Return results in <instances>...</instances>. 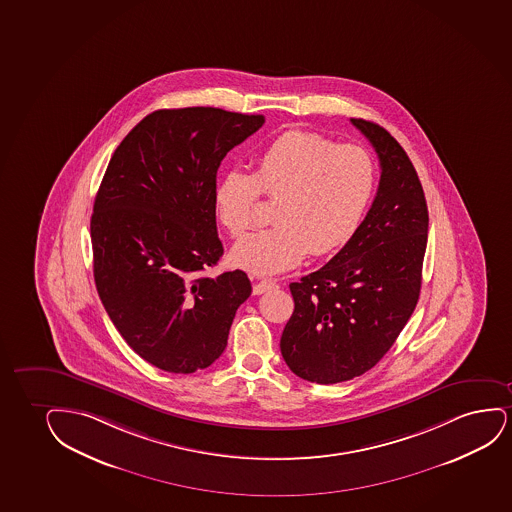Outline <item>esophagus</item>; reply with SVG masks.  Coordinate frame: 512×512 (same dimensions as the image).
<instances>
[{
    "label": "esophagus",
    "mask_w": 512,
    "mask_h": 512,
    "mask_svg": "<svg viewBox=\"0 0 512 512\" xmlns=\"http://www.w3.org/2000/svg\"><path fill=\"white\" fill-rule=\"evenodd\" d=\"M275 287H279L277 280H259L258 284L254 285V294H263V292L272 291Z\"/></svg>",
    "instance_id": "obj_1"
}]
</instances>
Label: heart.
Segmentation results:
<instances>
[{"label": "heart", "instance_id": "1", "mask_svg": "<svg viewBox=\"0 0 512 512\" xmlns=\"http://www.w3.org/2000/svg\"><path fill=\"white\" fill-rule=\"evenodd\" d=\"M374 164L355 145L287 131L258 159L253 175L232 169L221 178L214 204L228 232L240 237L254 225L259 194L277 199L275 223L233 247V261L258 275L298 265L308 251L325 254L350 239L374 192Z\"/></svg>", "mask_w": 512, "mask_h": 512}]
</instances>
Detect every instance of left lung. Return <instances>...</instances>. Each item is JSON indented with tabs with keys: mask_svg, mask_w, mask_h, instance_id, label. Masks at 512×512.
I'll list each match as a JSON object with an SVG mask.
<instances>
[{
	"mask_svg": "<svg viewBox=\"0 0 512 512\" xmlns=\"http://www.w3.org/2000/svg\"><path fill=\"white\" fill-rule=\"evenodd\" d=\"M381 164L376 199L327 265L292 282L294 311L280 351L296 376L336 384L388 353L419 301L427 246L426 197L414 164L388 131L351 119Z\"/></svg>",
	"mask_w": 512,
	"mask_h": 512,
	"instance_id": "left-lung-1",
	"label": "left lung"
}]
</instances>
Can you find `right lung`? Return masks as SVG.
I'll return each instance as SVG.
<instances>
[{
  "instance_id": "right-lung-1",
  "label": "right lung",
  "mask_w": 512,
  "mask_h": 512,
  "mask_svg": "<svg viewBox=\"0 0 512 512\" xmlns=\"http://www.w3.org/2000/svg\"><path fill=\"white\" fill-rule=\"evenodd\" d=\"M263 123L214 107L156 110L110 157L91 214L93 275L112 324L157 369L209 367L251 296L242 270L214 279L202 272L223 254L218 168Z\"/></svg>"
}]
</instances>
